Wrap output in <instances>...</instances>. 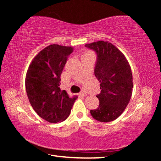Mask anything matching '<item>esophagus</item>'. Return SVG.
<instances>
[{
    "label": "esophagus",
    "mask_w": 161,
    "mask_h": 161,
    "mask_svg": "<svg viewBox=\"0 0 161 161\" xmlns=\"http://www.w3.org/2000/svg\"><path fill=\"white\" fill-rule=\"evenodd\" d=\"M79 96H80V97H86V94L84 93V92H80V93L79 94Z\"/></svg>",
    "instance_id": "34e87169"
}]
</instances>
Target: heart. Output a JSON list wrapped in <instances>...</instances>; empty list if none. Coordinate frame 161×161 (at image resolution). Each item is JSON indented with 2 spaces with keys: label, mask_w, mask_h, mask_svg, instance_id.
I'll list each match as a JSON object with an SVG mask.
<instances>
[{
  "label": "heart",
  "mask_w": 161,
  "mask_h": 161,
  "mask_svg": "<svg viewBox=\"0 0 161 161\" xmlns=\"http://www.w3.org/2000/svg\"><path fill=\"white\" fill-rule=\"evenodd\" d=\"M86 54H90V53H86Z\"/></svg>",
  "instance_id": "b5f03b06"
}]
</instances>
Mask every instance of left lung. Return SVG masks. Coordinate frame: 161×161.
<instances>
[{
  "mask_svg": "<svg viewBox=\"0 0 161 161\" xmlns=\"http://www.w3.org/2000/svg\"><path fill=\"white\" fill-rule=\"evenodd\" d=\"M96 52L94 75L100 82L99 107L91 115L101 122H110L124 112L132 95L131 69L124 54L108 42L98 41L85 45Z\"/></svg>",
  "mask_w": 161,
  "mask_h": 161,
  "instance_id": "1",
  "label": "left lung"
}]
</instances>
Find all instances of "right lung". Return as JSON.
Here are the masks:
<instances>
[{"label":"right lung","instance_id":"right-lung-1","mask_svg":"<svg viewBox=\"0 0 161 161\" xmlns=\"http://www.w3.org/2000/svg\"><path fill=\"white\" fill-rule=\"evenodd\" d=\"M73 47L50 45L38 53L26 73L29 102L38 115L50 123L62 122L69 116L77 96L61 90L60 76Z\"/></svg>","mask_w":161,"mask_h":161}]
</instances>
